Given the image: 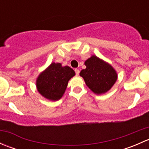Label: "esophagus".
I'll return each mask as SVG.
<instances>
[{"label":"esophagus","instance_id":"34e87169","mask_svg":"<svg viewBox=\"0 0 149 149\" xmlns=\"http://www.w3.org/2000/svg\"><path fill=\"white\" fill-rule=\"evenodd\" d=\"M75 72H76V76H79V69H77V68L75 69Z\"/></svg>","mask_w":149,"mask_h":149}]
</instances>
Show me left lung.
Returning a JSON list of instances; mask_svg holds the SVG:
<instances>
[{
    "label": "left lung",
    "instance_id": "8db88e82",
    "mask_svg": "<svg viewBox=\"0 0 149 149\" xmlns=\"http://www.w3.org/2000/svg\"><path fill=\"white\" fill-rule=\"evenodd\" d=\"M86 68L80 72L87 86L97 95L111 89L118 79V73L109 63L96 55H91L84 63Z\"/></svg>",
    "mask_w": 149,
    "mask_h": 149
}]
</instances>
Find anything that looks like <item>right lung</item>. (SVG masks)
<instances>
[{
    "instance_id": "1",
    "label": "right lung",
    "mask_w": 149,
    "mask_h": 149,
    "mask_svg": "<svg viewBox=\"0 0 149 149\" xmlns=\"http://www.w3.org/2000/svg\"><path fill=\"white\" fill-rule=\"evenodd\" d=\"M75 75V71L69 66L52 63L37 78V91L47 100L58 101L62 98L69 80Z\"/></svg>"
}]
</instances>
